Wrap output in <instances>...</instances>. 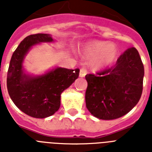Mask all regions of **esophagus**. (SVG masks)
<instances>
[{"instance_id": "34e87169", "label": "esophagus", "mask_w": 152, "mask_h": 152, "mask_svg": "<svg viewBox=\"0 0 152 152\" xmlns=\"http://www.w3.org/2000/svg\"><path fill=\"white\" fill-rule=\"evenodd\" d=\"M87 74V70L85 68H82L80 70V77H84Z\"/></svg>"}]
</instances>
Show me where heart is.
<instances>
[{
  "label": "heart",
  "instance_id": "obj_1",
  "mask_svg": "<svg viewBox=\"0 0 152 152\" xmlns=\"http://www.w3.org/2000/svg\"><path fill=\"white\" fill-rule=\"evenodd\" d=\"M118 49L116 45L105 41H92L88 42L83 49V55L94 58L91 64L96 69H102L110 65L116 60Z\"/></svg>",
  "mask_w": 152,
  "mask_h": 152
}]
</instances>
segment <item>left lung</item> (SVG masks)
<instances>
[{
  "label": "left lung",
  "instance_id": "obj_1",
  "mask_svg": "<svg viewBox=\"0 0 152 152\" xmlns=\"http://www.w3.org/2000/svg\"><path fill=\"white\" fill-rule=\"evenodd\" d=\"M144 64L137 50L129 48L116 64L97 75H86V106L102 120L117 119L128 113L139 102L143 91Z\"/></svg>",
  "mask_w": 152,
  "mask_h": 152
}]
</instances>
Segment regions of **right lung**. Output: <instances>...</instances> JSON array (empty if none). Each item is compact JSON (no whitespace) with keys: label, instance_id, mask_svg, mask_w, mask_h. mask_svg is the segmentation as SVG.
Returning a JSON list of instances; mask_svg holds the SVG:
<instances>
[{"label":"right lung","instance_id":"1","mask_svg":"<svg viewBox=\"0 0 152 152\" xmlns=\"http://www.w3.org/2000/svg\"><path fill=\"white\" fill-rule=\"evenodd\" d=\"M49 34H31L20 43L11 58L7 76V88L11 99L20 110L35 118L54 114L61 106V95L78 78L79 69L56 67L42 75L27 73L25 57L33 46L52 42Z\"/></svg>","mask_w":152,"mask_h":152}]
</instances>
